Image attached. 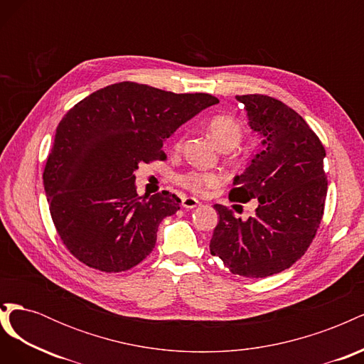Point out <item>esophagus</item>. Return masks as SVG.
Returning a JSON list of instances; mask_svg holds the SVG:
<instances>
[{
	"mask_svg": "<svg viewBox=\"0 0 364 364\" xmlns=\"http://www.w3.org/2000/svg\"><path fill=\"white\" fill-rule=\"evenodd\" d=\"M199 205H200V202L194 199V197H183V199H182V206L185 209H193V208H197Z\"/></svg>",
	"mask_w": 364,
	"mask_h": 364,
	"instance_id": "obj_1",
	"label": "esophagus"
}]
</instances>
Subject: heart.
I'll list each match as a JSON object with an SVG mask.
<instances>
[{"label": "heart", "instance_id": "b5f03b06", "mask_svg": "<svg viewBox=\"0 0 364 364\" xmlns=\"http://www.w3.org/2000/svg\"><path fill=\"white\" fill-rule=\"evenodd\" d=\"M208 130L214 141L220 147H230L234 149L243 136V127L238 123V119L226 114L214 115L209 119ZM222 181V176L214 171H188L183 173L178 178V182L183 188L190 190L196 194H203L208 190L214 188Z\"/></svg>", "mask_w": 364, "mask_h": 364}]
</instances>
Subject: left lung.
<instances>
[{"label":"left lung","instance_id":"left-lung-1","mask_svg":"<svg viewBox=\"0 0 364 364\" xmlns=\"http://www.w3.org/2000/svg\"><path fill=\"white\" fill-rule=\"evenodd\" d=\"M249 126L262 136V147L246 171L235 176L232 202H259L246 222L223 205L209 243L225 267L246 278H266L291 267L304 257L323 217L328 181L322 141L306 121L277 98L237 95Z\"/></svg>","mask_w":364,"mask_h":364}]
</instances>
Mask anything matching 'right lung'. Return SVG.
Segmentation results:
<instances>
[{
  "instance_id": "obj_1",
  "label": "right lung",
  "mask_w": 364,
  "mask_h": 364,
  "mask_svg": "<svg viewBox=\"0 0 364 364\" xmlns=\"http://www.w3.org/2000/svg\"><path fill=\"white\" fill-rule=\"evenodd\" d=\"M215 103L211 94L119 82L70 109L42 178L53 223L73 257L119 273L150 255L159 223L181 209V199L168 191L142 199L135 171L142 162L167 158L164 141Z\"/></svg>"
}]
</instances>
